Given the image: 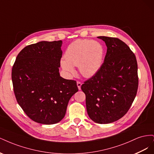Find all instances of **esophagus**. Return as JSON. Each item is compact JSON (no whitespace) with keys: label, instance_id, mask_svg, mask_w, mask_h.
I'll list each match as a JSON object with an SVG mask.
<instances>
[{"label":"esophagus","instance_id":"34e87169","mask_svg":"<svg viewBox=\"0 0 154 154\" xmlns=\"http://www.w3.org/2000/svg\"><path fill=\"white\" fill-rule=\"evenodd\" d=\"M77 86H78V89L80 90V89H81V86H82V83H81L80 82L78 81V82H77Z\"/></svg>","mask_w":154,"mask_h":154}]
</instances>
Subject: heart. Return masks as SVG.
Listing matches in <instances>:
<instances>
[{
  "instance_id": "obj_1",
  "label": "heart",
  "mask_w": 154,
  "mask_h": 154,
  "mask_svg": "<svg viewBox=\"0 0 154 154\" xmlns=\"http://www.w3.org/2000/svg\"><path fill=\"white\" fill-rule=\"evenodd\" d=\"M103 54V47L98 42L79 39L68 46L65 54L66 60H62L60 63L69 75L75 72L74 67L78 66L82 76L91 77L101 68Z\"/></svg>"
}]
</instances>
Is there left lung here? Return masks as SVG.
I'll use <instances>...</instances> for the list:
<instances>
[{
    "label": "left lung",
    "mask_w": 154,
    "mask_h": 154,
    "mask_svg": "<svg viewBox=\"0 0 154 154\" xmlns=\"http://www.w3.org/2000/svg\"><path fill=\"white\" fill-rule=\"evenodd\" d=\"M107 47L104 62L94 76L82 84L89 118L107 124L124 116L136 97L137 63L128 46L117 38L98 36Z\"/></svg>",
    "instance_id": "8db88e82"
}]
</instances>
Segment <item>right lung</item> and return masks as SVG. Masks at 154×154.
I'll list each match as a JSON object with an SVG mask.
<instances>
[{"mask_svg": "<svg viewBox=\"0 0 154 154\" xmlns=\"http://www.w3.org/2000/svg\"><path fill=\"white\" fill-rule=\"evenodd\" d=\"M62 41H42L17 55L11 78L13 91L26 114L34 122L53 125L66 115L69 100L78 91L75 80L60 76Z\"/></svg>", "mask_w": 154, "mask_h": 154, "instance_id": "right-lung-1", "label": "right lung"}]
</instances>
